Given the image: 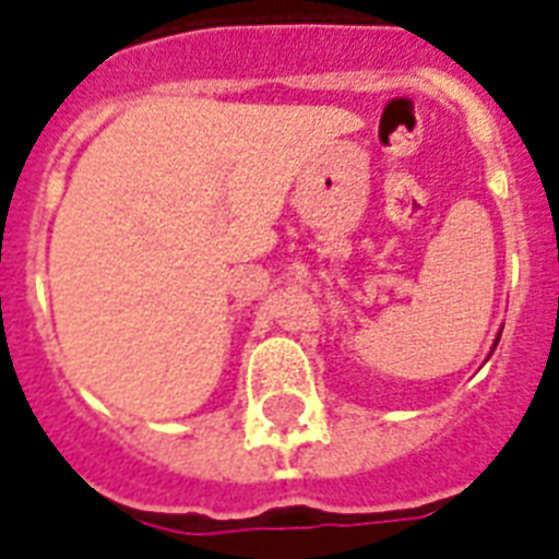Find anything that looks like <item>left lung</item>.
<instances>
[{"instance_id":"1","label":"left lung","mask_w":559,"mask_h":559,"mask_svg":"<svg viewBox=\"0 0 559 559\" xmlns=\"http://www.w3.org/2000/svg\"><path fill=\"white\" fill-rule=\"evenodd\" d=\"M497 342H500V338H497Z\"/></svg>"}]
</instances>
